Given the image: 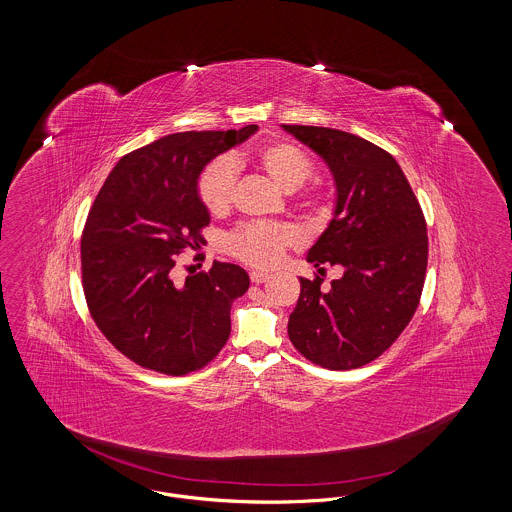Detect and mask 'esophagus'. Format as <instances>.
<instances>
[{
	"label": "esophagus",
	"mask_w": 512,
	"mask_h": 512,
	"mask_svg": "<svg viewBox=\"0 0 512 512\" xmlns=\"http://www.w3.org/2000/svg\"><path fill=\"white\" fill-rule=\"evenodd\" d=\"M268 276H270V274L265 272V270H251V272H249V278H251L253 284H263L265 280H268Z\"/></svg>",
	"instance_id": "obj_1"
}]
</instances>
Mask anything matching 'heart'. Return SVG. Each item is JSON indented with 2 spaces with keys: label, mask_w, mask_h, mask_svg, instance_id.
Instances as JSON below:
<instances>
[{
  "label": "heart",
  "mask_w": 512,
  "mask_h": 512,
  "mask_svg": "<svg viewBox=\"0 0 512 512\" xmlns=\"http://www.w3.org/2000/svg\"><path fill=\"white\" fill-rule=\"evenodd\" d=\"M251 161L276 188L288 194L299 190L315 171L311 157L288 140H274L259 147ZM240 163L242 161L238 157L222 155L213 159L199 174L197 195L209 213L224 215L232 207ZM301 203L305 207H317L318 201L317 197H305ZM293 242L295 234L292 228L274 222L242 224L226 238L228 251L255 267L276 263Z\"/></svg>",
  "instance_id": "b5f03b06"
}]
</instances>
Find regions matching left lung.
Wrapping results in <instances>:
<instances>
[{
	"label": "left lung",
	"mask_w": 512,
	"mask_h": 512,
	"mask_svg": "<svg viewBox=\"0 0 512 512\" xmlns=\"http://www.w3.org/2000/svg\"><path fill=\"white\" fill-rule=\"evenodd\" d=\"M282 128L324 159L338 192L334 219L307 261L343 267L330 290L318 276L299 278L288 336L322 368L368 365L401 336L422 295L428 236L420 203L386 149L336 128Z\"/></svg>",
	"instance_id": "obj_1"
}]
</instances>
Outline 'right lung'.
Masks as SVG:
<instances>
[{
  "label": "right lung",
  "mask_w": 512,
  "mask_h": 512,
  "mask_svg": "<svg viewBox=\"0 0 512 512\" xmlns=\"http://www.w3.org/2000/svg\"><path fill=\"white\" fill-rule=\"evenodd\" d=\"M257 128L155 140L124 155L96 195L80 244L82 288L101 334L132 363L184 376L228 341L232 303L249 288L244 268L215 261L184 284L172 280V268L209 226L199 174Z\"/></svg>",
  "instance_id": "right-lung-1"
}]
</instances>
